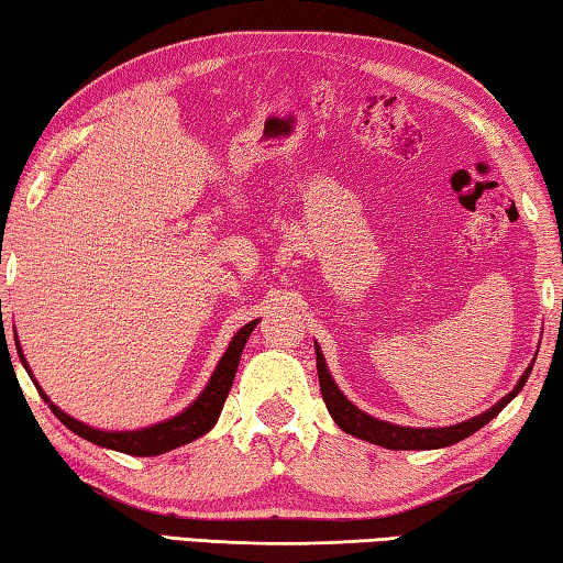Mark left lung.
Wrapping results in <instances>:
<instances>
[{
  "label": "left lung",
  "instance_id": "left-lung-1",
  "mask_svg": "<svg viewBox=\"0 0 563 563\" xmlns=\"http://www.w3.org/2000/svg\"><path fill=\"white\" fill-rule=\"evenodd\" d=\"M316 355H318V377H320V393L322 399H325L328 405V412L335 419L338 427L342 432H347L352 437H357V440H365V442H373L379 446H387V450H440V446H450L454 442H462L464 437L474 434L476 430H482L484 424L492 422L494 417H497L504 407H507L514 397L521 393L523 383L529 379V373L521 375V379L517 383V387L511 389L507 397H501L497 405L487 412L474 417V419H466V422L460 424H452V427H440V430H417V427H399V424H387L383 419H375L365 412H360V409L350 402V399L340 393L338 385L332 383V377L328 373V365H325V357H322L320 347L316 345Z\"/></svg>",
  "mask_w": 563,
  "mask_h": 563
}]
</instances>
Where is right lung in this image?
I'll return each instance as SVG.
<instances>
[{"label":"right lung","mask_w":563,"mask_h":563,"mask_svg":"<svg viewBox=\"0 0 563 563\" xmlns=\"http://www.w3.org/2000/svg\"><path fill=\"white\" fill-rule=\"evenodd\" d=\"M255 325H258V320L247 322L245 328L235 332V338H233L231 345H228L225 355L221 357V362H218L211 383L206 385L203 395L198 397L196 402L186 409V412H180L178 417L168 419V422L146 427V430H136V432H101V430H93V427L76 422L74 417L64 415L62 409L56 407L52 399L42 393L40 383H34V385H36V389H40V395L44 397V402L49 405V409L56 415V419H62V424H66L71 432L84 437V440H89V442L99 444V446H109V450H117V452H123V454L156 456V454L176 450V446H180V444H188V442L198 440V437H203L216 424V419L223 409L225 397H228V393H231L238 362H241V352H243L245 342H247V338H251V332H253ZM16 352H19V360H22V365L26 367V360L22 355V350L16 347ZM26 373H30V367H26Z\"/></svg>","instance_id":"add662e5"}]
</instances>
